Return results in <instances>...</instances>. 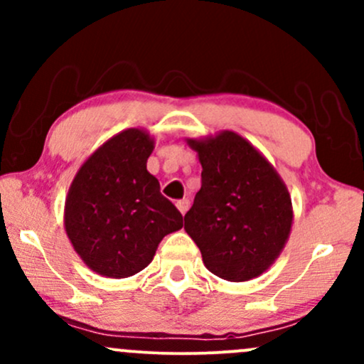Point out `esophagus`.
<instances>
[{
	"label": "esophagus",
	"mask_w": 364,
	"mask_h": 364,
	"mask_svg": "<svg viewBox=\"0 0 364 364\" xmlns=\"http://www.w3.org/2000/svg\"><path fill=\"white\" fill-rule=\"evenodd\" d=\"M176 207H178V210L181 212L183 215H185V214H186V210H188V207H190V202H188L186 198L178 200V202H176Z\"/></svg>",
	"instance_id": "34e87169"
}]
</instances>
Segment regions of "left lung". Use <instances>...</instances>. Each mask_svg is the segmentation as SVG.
<instances>
[{"label":"left lung","mask_w":364,"mask_h":364,"mask_svg":"<svg viewBox=\"0 0 364 364\" xmlns=\"http://www.w3.org/2000/svg\"><path fill=\"white\" fill-rule=\"evenodd\" d=\"M188 145L198 152L202 188L185 215V231L217 277H257L289 237V191L267 159L235 132Z\"/></svg>","instance_id":"obj_1"}]
</instances>
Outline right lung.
<instances>
[{
  "mask_svg": "<svg viewBox=\"0 0 364 364\" xmlns=\"http://www.w3.org/2000/svg\"><path fill=\"white\" fill-rule=\"evenodd\" d=\"M154 140L124 129L87 159L70 186L65 229L94 272L112 279L139 274L161 240L183 228V215L147 171Z\"/></svg>",
  "mask_w": 364,
  "mask_h": 364,
  "instance_id": "1",
  "label": "right lung"
}]
</instances>
